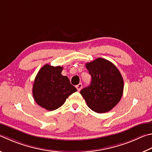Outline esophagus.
<instances>
[{
	"mask_svg": "<svg viewBox=\"0 0 152 152\" xmlns=\"http://www.w3.org/2000/svg\"><path fill=\"white\" fill-rule=\"evenodd\" d=\"M76 88H77V90H78V91L79 92V91H80V90L82 89V83L78 84V85L76 86Z\"/></svg>",
	"mask_w": 152,
	"mask_h": 152,
	"instance_id": "obj_1",
	"label": "esophagus"
}]
</instances>
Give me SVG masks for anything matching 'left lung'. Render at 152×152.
I'll list each match as a JSON object with an SVG mask.
<instances>
[{
  "label": "left lung",
  "mask_w": 152,
  "mask_h": 152,
  "mask_svg": "<svg viewBox=\"0 0 152 152\" xmlns=\"http://www.w3.org/2000/svg\"><path fill=\"white\" fill-rule=\"evenodd\" d=\"M92 76L89 86L80 91L88 106L97 113H105L116 106L122 98L124 80L115 66L98 58L86 64Z\"/></svg>",
  "instance_id": "1"
}]
</instances>
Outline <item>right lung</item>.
Here are the masks:
<instances>
[{
  "label": "right lung",
  "instance_id": "1",
  "mask_svg": "<svg viewBox=\"0 0 152 152\" xmlns=\"http://www.w3.org/2000/svg\"><path fill=\"white\" fill-rule=\"evenodd\" d=\"M63 68L45 64L36 76L32 95L36 102L49 111L62 106L66 98L77 91L67 76L62 75Z\"/></svg>",
  "mask_w": 152,
  "mask_h": 152
}]
</instances>
